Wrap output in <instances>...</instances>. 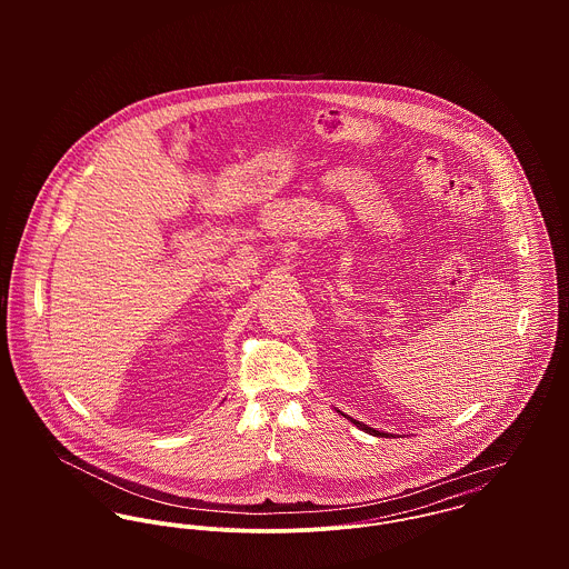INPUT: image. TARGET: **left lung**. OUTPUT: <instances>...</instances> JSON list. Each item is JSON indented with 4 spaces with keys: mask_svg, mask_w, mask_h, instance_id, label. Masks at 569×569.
<instances>
[{
    "mask_svg": "<svg viewBox=\"0 0 569 569\" xmlns=\"http://www.w3.org/2000/svg\"><path fill=\"white\" fill-rule=\"evenodd\" d=\"M341 413V411H339ZM343 418H348L352 425H357L361 431H366V433H370V436H392V433H386V431H377L375 427H368V425H363V422H359V420H355V418H350V416H346V413H341Z\"/></svg>",
    "mask_w": 569,
    "mask_h": 569,
    "instance_id": "obj_1",
    "label": "left lung"
}]
</instances>
